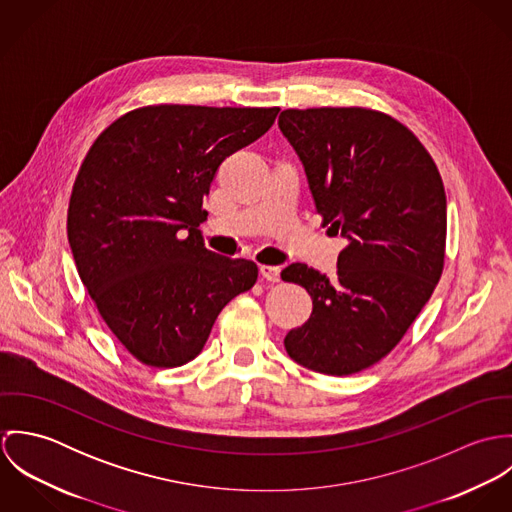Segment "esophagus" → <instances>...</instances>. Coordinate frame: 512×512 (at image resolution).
I'll list each match as a JSON object with an SVG mask.
<instances>
[{
  "instance_id": "1",
  "label": "esophagus",
  "mask_w": 512,
  "mask_h": 512,
  "mask_svg": "<svg viewBox=\"0 0 512 512\" xmlns=\"http://www.w3.org/2000/svg\"><path fill=\"white\" fill-rule=\"evenodd\" d=\"M280 268L278 266H260V274L268 282H280Z\"/></svg>"
}]
</instances>
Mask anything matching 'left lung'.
I'll list each match as a JSON object with an SVG mask.
<instances>
[{"label":"left lung","instance_id":"1","mask_svg":"<svg viewBox=\"0 0 512 512\" xmlns=\"http://www.w3.org/2000/svg\"><path fill=\"white\" fill-rule=\"evenodd\" d=\"M278 124L305 167L321 224L349 240L333 282L299 262L282 272L313 301L309 319L284 345L305 368L355 374L402 341L438 286L443 181L428 149L384 112L290 108Z\"/></svg>","mask_w":512,"mask_h":512}]
</instances>
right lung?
I'll use <instances>...</instances> for the list:
<instances>
[{
  "label": "right lung",
  "mask_w": 512,
  "mask_h": 512,
  "mask_svg": "<svg viewBox=\"0 0 512 512\" xmlns=\"http://www.w3.org/2000/svg\"><path fill=\"white\" fill-rule=\"evenodd\" d=\"M280 108L153 104L112 122L74 179L67 232L100 317L140 363L173 368L205 347L222 307L258 280L205 248L203 197L220 163Z\"/></svg>",
  "instance_id": "1"
}]
</instances>
